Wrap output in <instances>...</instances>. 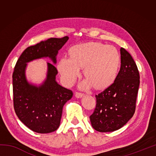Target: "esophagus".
I'll return each mask as SVG.
<instances>
[{
  "label": "esophagus",
  "instance_id": "34e87169",
  "mask_svg": "<svg viewBox=\"0 0 156 156\" xmlns=\"http://www.w3.org/2000/svg\"><path fill=\"white\" fill-rule=\"evenodd\" d=\"M83 96H84V94L79 93V92H76L75 94V96L76 98H82Z\"/></svg>",
  "mask_w": 156,
  "mask_h": 156
}]
</instances>
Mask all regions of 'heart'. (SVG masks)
I'll return each instance as SVG.
<instances>
[{
	"mask_svg": "<svg viewBox=\"0 0 156 156\" xmlns=\"http://www.w3.org/2000/svg\"><path fill=\"white\" fill-rule=\"evenodd\" d=\"M120 62L119 52L115 47L100 43L79 44L70 49V58L63 56L58 65V72L65 85L74 83L84 67L87 78L81 87L103 89L112 84L117 76Z\"/></svg>",
	"mask_w": 156,
	"mask_h": 156,
	"instance_id": "1",
	"label": "heart"
}]
</instances>
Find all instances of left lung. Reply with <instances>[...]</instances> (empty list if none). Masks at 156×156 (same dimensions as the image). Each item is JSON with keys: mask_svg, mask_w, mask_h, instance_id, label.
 <instances>
[{"mask_svg": "<svg viewBox=\"0 0 156 156\" xmlns=\"http://www.w3.org/2000/svg\"><path fill=\"white\" fill-rule=\"evenodd\" d=\"M120 69L113 83L96 95V107L90 115L93 128L99 132L118 130L133 117L140 85L135 61L125 49L120 48Z\"/></svg>", "mask_w": 156, "mask_h": 156, "instance_id": "1", "label": "left lung"}]
</instances>
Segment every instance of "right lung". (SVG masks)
Listing matches in <instances>:
<instances>
[{
	"label": "right lung",
	"instance_id": "obj_1",
	"mask_svg": "<svg viewBox=\"0 0 156 156\" xmlns=\"http://www.w3.org/2000/svg\"><path fill=\"white\" fill-rule=\"evenodd\" d=\"M69 37L51 38L27 47L20 55L13 72V95L16 114L24 125L34 132L48 133L59 127L64 105L73 96V91L56 81L57 69L47 62V78L41 85L28 83L25 76L27 63L49 57L54 64L58 50Z\"/></svg>",
	"mask_w": 156,
	"mask_h": 156
}]
</instances>
